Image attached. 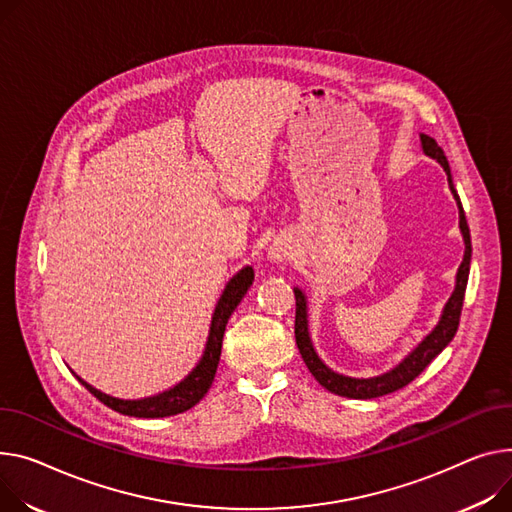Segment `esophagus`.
I'll return each mask as SVG.
<instances>
[{
    "instance_id": "obj_1",
    "label": "esophagus",
    "mask_w": 512,
    "mask_h": 512,
    "mask_svg": "<svg viewBox=\"0 0 512 512\" xmlns=\"http://www.w3.org/2000/svg\"><path fill=\"white\" fill-rule=\"evenodd\" d=\"M292 255H294V247L290 241H286V238H276L267 251V259L274 263H288Z\"/></svg>"
}]
</instances>
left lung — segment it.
Segmentation results:
<instances>
[{"instance_id":"1","label":"left lung","mask_w":512,"mask_h":512,"mask_svg":"<svg viewBox=\"0 0 512 512\" xmlns=\"http://www.w3.org/2000/svg\"><path fill=\"white\" fill-rule=\"evenodd\" d=\"M420 144H422V152L436 160L442 170L447 173V181H449V189L457 201L459 208V230L463 236V245H465V253H463V261L457 269L455 276V290L449 296L447 304L442 306V313L438 323L434 325V329L422 339V342L401 358L399 364H395L391 370L377 374V377H348V374L337 372L333 368H329L321 356L317 354L313 339H311V329H309V300H306V294L302 288H294V296H296V323H294V335H296V346L300 350V356L304 360V364L309 366L313 377L319 381L321 387H325L327 391L342 395V397H350V399H374V397H383L389 395L393 391L403 389L405 385H410L418 374L442 352L449 344L451 339L457 333L459 327V317H461V306H463V296H465V286H467V278H469V263H471V236H469V226L465 220V212L461 206V199L457 195V189L453 185V175H451V166L449 160L442 152V148L430 138L426 133H420Z\"/></svg>"}]
</instances>
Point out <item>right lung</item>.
<instances>
[{
  "mask_svg": "<svg viewBox=\"0 0 512 512\" xmlns=\"http://www.w3.org/2000/svg\"><path fill=\"white\" fill-rule=\"evenodd\" d=\"M255 280V271L251 265H245L243 269H238L236 274L228 280V284L224 286L216 309L212 313V323H210V331H208V339H206V348H203V354L199 358V362L191 368V372L183 381H179L177 385H173L170 389L150 395V397H142V399H121V397H113L98 391L96 387L88 385L84 379H80L78 374L74 372V377L98 399L105 403L111 410L123 414V416H131V418H168V416H177L183 414L187 410H191L193 405H197L203 397H206L208 389L214 383L216 370H218V362H220V354H222V339H224V331H226V323L230 319V315L234 313V309L241 300L245 298L247 290L253 286Z\"/></svg>",
  "mask_w": 512,
  "mask_h": 512,
  "instance_id": "1",
  "label": "right lung"
}]
</instances>
